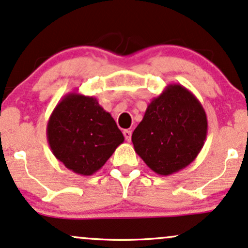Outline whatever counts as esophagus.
Returning <instances> with one entry per match:
<instances>
[{"label":"esophagus","mask_w":248,"mask_h":248,"mask_svg":"<svg viewBox=\"0 0 248 248\" xmlns=\"http://www.w3.org/2000/svg\"><path fill=\"white\" fill-rule=\"evenodd\" d=\"M124 139H126V141L129 142L130 139H132V130L124 129Z\"/></svg>","instance_id":"esophagus-1"}]
</instances>
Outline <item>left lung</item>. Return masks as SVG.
Wrapping results in <instances>:
<instances>
[{"label": "left lung", "instance_id": "left-lung-1", "mask_svg": "<svg viewBox=\"0 0 248 248\" xmlns=\"http://www.w3.org/2000/svg\"><path fill=\"white\" fill-rule=\"evenodd\" d=\"M207 133V114L198 98L183 85L170 84L149 104L132 141L155 173L170 175L198 157Z\"/></svg>", "mask_w": 248, "mask_h": 248}]
</instances>
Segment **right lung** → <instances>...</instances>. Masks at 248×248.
I'll return each mask as SVG.
<instances>
[{
	"label": "right lung",
	"mask_w": 248,
	"mask_h": 248,
	"mask_svg": "<svg viewBox=\"0 0 248 248\" xmlns=\"http://www.w3.org/2000/svg\"><path fill=\"white\" fill-rule=\"evenodd\" d=\"M47 141L59 162L86 177L103 168L124 137L97 98L70 92L49 116Z\"/></svg>",
	"instance_id": "1"
}]
</instances>
